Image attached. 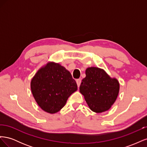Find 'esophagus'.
I'll list each match as a JSON object with an SVG mask.
<instances>
[{
	"mask_svg": "<svg viewBox=\"0 0 147 147\" xmlns=\"http://www.w3.org/2000/svg\"><path fill=\"white\" fill-rule=\"evenodd\" d=\"M76 82H77V86L79 87L80 86V84H81V82H82L81 79H77L76 80Z\"/></svg>",
	"mask_w": 147,
	"mask_h": 147,
	"instance_id": "esophagus-1",
	"label": "esophagus"
}]
</instances>
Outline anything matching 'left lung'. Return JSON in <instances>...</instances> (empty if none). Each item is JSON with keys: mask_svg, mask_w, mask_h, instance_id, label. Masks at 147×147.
I'll return each mask as SVG.
<instances>
[{"mask_svg": "<svg viewBox=\"0 0 147 147\" xmlns=\"http://www.w3.org/2000/svg\"><path fill=\"white\" fill-rule=\"evenodd\" d=\"M119 90L116 78H110L103 69L94 67L86 70V77L80 86L89 107L96 113L108 110L116 100Z\"/></svg>", "mask_w": 147, "mask_h": 147, "instance_id": "8db88e82", "label": "left lung"}]
</instances>
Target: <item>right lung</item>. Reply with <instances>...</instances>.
<instances>
[{"label": "right lung", "instance_id": "obj_1", "mask_svg": "<svg viewBox=\"0 0 147 147\" xmlns=\"http://www.w3.org/2000/svg\"><path fill=\"white\" fill-rule=\"evenodd\" d=\"M35 101L43 110L55 113L63 107L69 97L77 90L72 75L63 66L47 64L35 75L30 83Z\"/></svg>", "mask_w": 147, "mask_h": 147}]
</instances>
